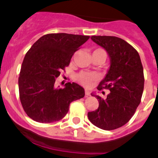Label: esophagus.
Returning <instances> with one entry per match:
<instances>
[{
    "instance_id": "esophagus-1",
    "label": "esophagus",
    "mask_w": 158,
    "mask_h": 158,
    "mask_svg": "<svg viewBox=\"0 0 158 158\" xmlns=\"http://www.w3.org/2000/svg\"><path fill=\"white\" fill-rule=\"evenodd\" d=\"M90 91H89V90H85V96L86 97H88V96H90Z\"/></svg>"
}]
</instances>
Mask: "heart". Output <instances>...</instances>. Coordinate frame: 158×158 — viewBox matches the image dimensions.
<instances>
[{
    "instance_id": "1",
    "label": "heart",
    "mask_w": 158,
    "mask_h": 158,
    "mask_svg": "<svg viewBox=\"0 0 158 158\" xmlns=\"http://www.w3.org/2000/svg\"><path fill=\"white\" fill-rule=\"evenodd\" d=\"M93 55L101 56L104 60L107 57V54H106L105 51L101 49V48H98V49H96L95 51H94L92 56ZM76 79L82 85H84V87H89L91 84V83L97 79V75L95 74H94V73L81 72L76 76Z\"/></svg>"
}]
</instances>
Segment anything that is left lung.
Instances as JSON below:
<instances>
[{
	"label": "left lung",
	"mask_w": 158,
	"mask_h": 158,
	"mask_svg": "<svg viewBox=\"0 0 158 158\" xmlns=\"http://www.w3.org/2000/svg\"><path fill=\"white\" fill-rule=\"evenodd\" d=\"M91 40L108 54L110 68L100 82L98 90L108 89L106 99L98 98L99 107L88 112L94 125L105 131L114 130L127 124L141 100L144 77L138 52L123 39L114 36H92Z\"/></svg>",
	"instance_id": "obj_1"
}]
</instances>
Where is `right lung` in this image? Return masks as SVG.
<instances>
[{
  "instance_id": "add662e5",
  "label": "right lung",
  "mask_w": 158,
  "mask_h": 158,
  "mask_svg": "<svg viewBox=\"0 0 158 158\" xmlns=\"http://www.w3.org/2000/svg\"><path fill=\"white\" fill-rule=\"evenodd\" d=\"M89 37L65 33L45 34L27 52L18 87L21 104L29 118L44 124L60 121L72 101L84 98V89L79 84L68 82L59 88L55 81Z\"/></svg>"
}]
</instances>
